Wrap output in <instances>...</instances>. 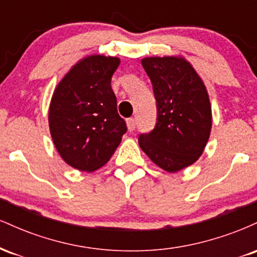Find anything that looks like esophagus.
<instances>
[{"instance_id":"obj_1","label":"esophagus","mask_w":257,"mask_h":257,"mask_svg":"<svg viewBox=\"0 0 257 257\" xmlns=\"http://www.w3.org/2000/svg\"><path fill=\"white\" fill-rule=\"evenodd\" d=\"M137 126V122H135L134 118H128L126 119V128H128L129 132H133Z\"/></svg>"}]
</instances>
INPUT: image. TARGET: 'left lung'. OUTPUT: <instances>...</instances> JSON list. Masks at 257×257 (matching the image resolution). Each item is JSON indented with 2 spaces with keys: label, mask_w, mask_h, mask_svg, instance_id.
Here are the masks:
<instances>
[{
  "label": "left lung",
  "mask_w": 257,
  "mask_h": 257,
  "mask_svg": "<svg viewBox=\"0 0 257 257\" xmlns=\"http://www.w3.org/2000/svg\"><path fill=\"white\" fill-rule=\"evenodd\" d=\"M157 100V124L139 138L156 166L178 173L203 155L213 125L208 90L192 64L181 55L141 59Z\"/></svg>",
  "instance_id": "8db88e82"
}]
</instances>
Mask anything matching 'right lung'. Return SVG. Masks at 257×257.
<instances>
[{
	"label": "right lung",
	"mask_w": 257,
	"mask_h": 257,
	"mask_svg": "<svg viewBox=\"0 0 257 257\" xmlns=\"http://www.w3.org/2000/svg\"><path fill=\"white\" fill-rule=\"evenodd\" d=\"M120 59L90 54L57 84L48 110L55 149L66 164L91 173L105 166L126 132L117 112L111 78Z\"/></svg>",
	"instance_id": "right-lung-1"
}]
</instances>
